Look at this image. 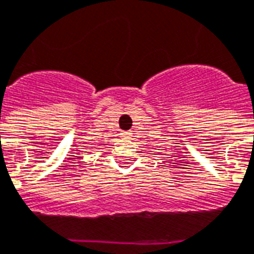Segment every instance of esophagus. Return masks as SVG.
Listing matches in <instances>:
<instances>
[{
  "label": "esophagus",
  "mask_w": 254,
  "mask_h": 254,
  "mask_svg": "<svg viewBox=\"0 0 254 254\" xmlns=\"http://www.w3.org/2000/svg\"><path fill=\"white\" fill-rule=\"evenodd\" d=\"M121 138H123V139H130V138H131V133L124 131V133H121Z\"/></svg>",
  "instance_id": "esophagus-1"
}]
</instances>
